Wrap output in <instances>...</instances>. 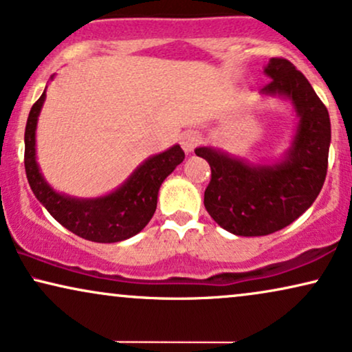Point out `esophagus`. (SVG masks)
<instances>
[{
    "label": "esophagus",
    "instance_id": "obj_1",
    "mask_svg": "<svg viewBox=\"0 0 352 352\" xmlns=\"http://www.w3.org/2000/svg\"><path fill=\"white\" fill-rule=\"evenodd\" d=\"M199 144H200V135L197 132H184V134L181 135V145L186 153L194 152V148L197 147Z\"/></svg>",
    "mask_w": 352,
    "mask_h": 352
}]
</instances>
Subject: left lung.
<instances>
[{
    "mask_svg": "<svg viewBox=\"0 0 352 352\" xmlns=\"http://www.w3.org/2000/svg\"><path fill=\"white\" fill-rule=\"evenodd\" d=\"M265 72L272 80L263 92L291 98L299 113L293 148L285 162L254 168L212 148L195 150L212 170L205 208L237 236H267L291 225L314 204L327 177L331 140L327 107L287 59L272 58Z\"/></svg>",
    "mask_w": 352,
    "mask_h": 352,
    "instance_id": "8db88e82",
    "label": "left lung"
}]
</instances>
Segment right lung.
Masks as SVG:
<instances>
[{"label": "right lung", "instance_id": "right-lung-1", "mask_svg": "<svg viewBox=\"0 0 352 352\" xmlns=\"http://www.w3.org/2000/svg\"><path fill=\"white\" fill-rule=\"evenodd\" d=\"M43 102L45 92L30 109L24 137L25 175L35 197L54 220L87 241L118 243L142 231L157 210L160 186L186 157L182 148L175 145L147 160L113 194L94 200L66 197L54 192L43 181L35 162V127Z\"/></svg>", "mask_w": 352, "mask_h": 352}]
</instances>
